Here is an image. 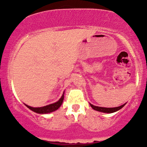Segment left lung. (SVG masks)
Instances as JSON below:
<instances>
[{"mask_svg":"<svg viewBox=\"0 0 147 147\" xmlns=\"http://www.w3.org/2000/svg\"><path fill=\"white\" fill-rule=\"evenodd\" d=\"M126 104H123V105L118 106V107H115V108H104V107H99V106H96L92 105V104H90V105L94 110L99 111V112H102V113H112L116 112V111H119V109H121L122 108L124 107L125 106Z\"/></svg>","mask_w":147,"mask_h":147,"instance_id":"left-lung-1","label":"left lung"}]
</instances>
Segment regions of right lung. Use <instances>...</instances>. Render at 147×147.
I'll use <instances>...</instances> for the list:
<instances>
[{
    "label": "right lung",
    "instance_id": "add662e5",
    "mask_svg": "<svg viewBox=\"0 0 147 147\" xmlns=\"http://www.w3.org/2000/svg\"><path fill=\"white\" fill-rule=\"evenodd\" d=\"M63 98H64V92L63 93V95L61 96V97L58 102L54 103V104H50V105L43 106V107H38V108L32 107V106H28L26 105V104H25V105L26 106L28 109H30V110L34 111V112L36 113L46 114V113H49L53 112V111H55L56 110H57V109L60 107L62 103H63Z\"/></svg>",
    "mask_w": 147,
    "mask_h": 147
}]
</instances>
